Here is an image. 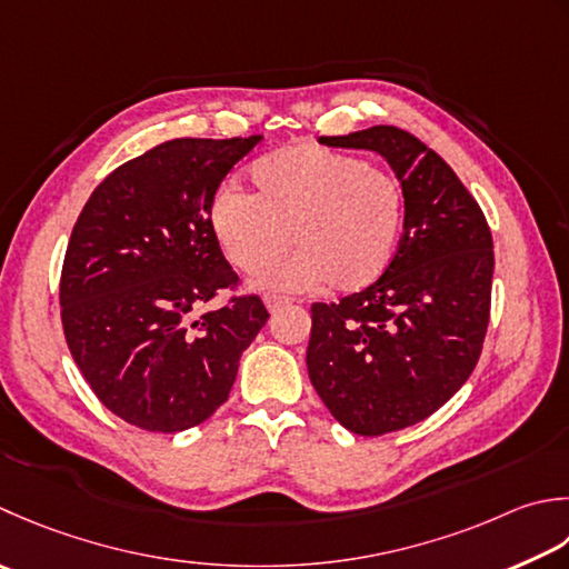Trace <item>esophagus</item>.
Returning a JSON list of instances; mask_svg holds the SVG:
<instances>
[{
	"mask_svg": "<svg viewBox=\"0 0 569 569\" xmlns=\"http://www.w3.org/2000/svg\"><path fill=\"white\" fill-rule=\"evenodd\" d=\"M263 303H266V308L271 310V313H276L278 308H283V306L291 303V298H286V296H266Z\"/></svg>",
	"mask_w": 569,
	"mask_h": 569,
	"instance_id": "esophagus-1",
	"label": "esophagus"
}]
</instances>
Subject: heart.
Returning <instances> with one entry per match:
<instances>
[{"label": "heart", "mask_w": 569, "mask_h": 569, "mask_svg": "<svg viewBox=\"0 0 569 569\" xmlns=\"http://www.w3.org/2000/svg\"><path fill=\"white\" fill-rule=\"evenodd\" d=\"M253 194L219 189L209 227L241 273H261L291 247L298 251L261 278L266 288L308 291L328 283L358 293L392 263L402 227V187L358 154L293 144L249 170Z\"/></svg>", "instance_id": "obj_1"}]
</instances>
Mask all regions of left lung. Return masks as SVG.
Segmentation results:
<instances>
[{
  "mask_svg": "<svg viewBox=\"0 0 569 569\" xmlns=\"http://www.w3.org/2000/svg\"><path fill=\"white\" fill-rule=\"evenodd\" d=\"M372 150L405 194V233L387 271L340 303H313L308 377L345 429L399 431L459 392L481 358L491 316L493 239L451 167L395 126L320 138Z\"/></svg>",
  "mask_w": 569,
  "mask_h": 569,
  "instance_id": "obj_1",
  "label": "left lung"
}]
</instances>
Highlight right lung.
I'll use <instances>...</instances> for the list:
<instances>
[{"mask_svg": "<svg viewBox=\"0 0 569 569\" xmlns=\"http://www.w3.org/2000/svg\"><path fill=\"white\" fill-rule=\"evenodd\" d=\"M261 136L177 138L120 164L88 199L61 271V322L96 397L144 431L202 425L269 320L259 296L207 310L233 273L209 227L221 180Z\"/></svg>", "mask_w": 569, "mask_h": 569, "instance_id": "obj_1", "label": "right lung"}]
</instances>
